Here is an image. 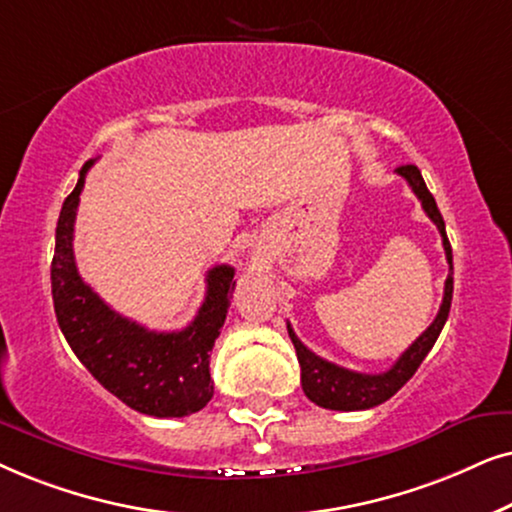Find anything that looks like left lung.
<instances>
[{"mask_svg":"<svg viewBox=\"0 0 512 512\" xmlns=\"http://www.w3.org/2000/svg\"><path fill=\"white\" fill-rule=\"evenodd\" d=\"M395 173L405 177L407 185L412 187V192L417 194L421 201V208L426 210V215L431 217V222L438 227L442 236V248H445L449 274L445 281V297H442L438 316L428 330L421 335L417 342H414L410 349H407L403 356L395 360L391 370L381 374H363L346 370V367H339L330 360L316 356V353L306 349V346L299 342L295 330H292L288 323V335L295 344L299 367H302V388L306 398L318 407H325V410H339V412H356V410H370V407H377L386 403L391 395H395L403 388L407 381L412 379V374L419 370L421 360L428 356V351L433 349L435 339L440 337L442 327H445V320L449 316V306H452V290H454V267H452V245L447 241L445 231V220H442L438 206H435L433 194L428 192L424 177H421V170L417 166H400L395 168Z\"/></svg>","mask_w":512,"mask_h":512,"instance_id":"1","label":"left lung"}]
</instances>
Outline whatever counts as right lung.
<instances>
[{
  "mask_svg": "<svg viewBox=\"0 0 512 512\" xmlns=\"http://www.w3.org/2000/svg\"><path fill=\"white\" fill-rule=\"evenodd\" d=\"M93 161H86L77 187L67 196L56 227L51 262L53 309L60 330L81 365L131 410L149 417H187L213 398L210 351L227 318L234 269L217 264L208 271L206 299L180 332H154L124 318L81 281L72 238L79 194Z\"/></svg>",
  "mask_w": 512,
  "mask_h": 512,
  "instance_id": "obj_1",
  "label": "right lung"
}]
</instances>
